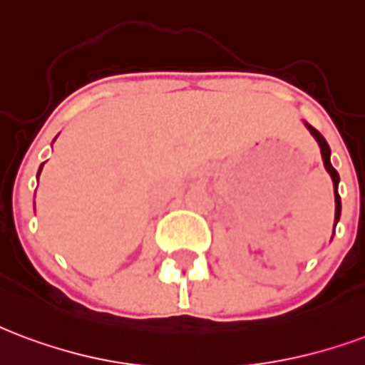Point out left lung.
<instances>
[{
  "label": "left lung",
  "instance_id": "obj_1",
  "mask_svg": "<svg viewBox=\"0 0 365 365\" xmlns=\"http://www.w3.org/2000/svg\"><path fill=\"white\" fill-rule=\"evenodd\" d=\"M306 128L309 129V133L315 137V141L319 143L321 148V156H323V164H325V170L331 174V180H333L334 185V226L339 222V218H341V195H339V182H341V178H339V172L333 168V164H331V148L327 145L325 137L317 131L315 128H312L309 123H306Z\"/></svg>",
  "mask_w": 365,
  "mask_h": 365
}]
</instances>
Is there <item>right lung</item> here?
I'll list each match as a JSON object with an SVG mask.
<instances>
[{
    "label": "right lung",
    "mask_w": 365,
    "mask_h": 365,
    "mask_svg": "<svg viewBox=\"0 0 365 365\" xmlns=\"http://www.w3.org/2000/svg\"><path fill=\"white\" fill-rule=\"evenodd\" d=\"M42 166H44V164H42ZM42 166H40V170H38V175H40V172H42Z\"/></svg>",
    "instance_id": "right-lung-1"
}]
</instances>
